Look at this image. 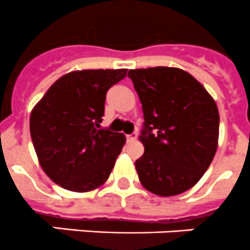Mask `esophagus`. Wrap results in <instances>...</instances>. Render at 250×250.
Masks as SVG:
<instances>
[{"label":"esophagus","mask_w":250,"mask_h":250,"mask_svg":"<svg viewBox=\"0 0 250 250\" xmlns=\"http://www.w3.org/2000/svg\"><path fill=\"white\" fill-rule=\"evenodd\" d=\"M137 137V132H132V134L126 135V140L127 141H134Z\"/></svg>","instance_id":"obj_1"}]
</instances>
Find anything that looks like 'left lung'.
Masks as SVG:
<instances>
[{
  "instance_id": "obj_1",
  "label": "left lung",
  "mask_w": 250,
  "mask_h": 250,
  "mask_svg": "<svg viewBox=\"0 0 250 250\" xmlns=\"http://www.w3.org/2000/svg\"><path fill=\"white\" fill-rule=\"evenodd\" d=\"M127 75L143 104L145 152L135 162L140 182L162 197L182 193L213 160L218 107L202 84L178 68L131 69Z\"/></svg>"
}]
</instances>
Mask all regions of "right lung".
Here are the masks:
<instances>
[{
  "instance_id": "add662e5",
  "label": "right lung",
  "mask_w": 250,
  "mask_h": 250,
  "mask_svg": "<svg viewBox=\"0 0 250 250\" xmlns=\"http://www.w3.org/2000/svg\"><path fill=\"white\" fill-rule=\"evenodd\" d=\"M126 69L72 72L59 78L34 106L32 143L43 171L61 187L86 192L109 178L125 136L100 129L106 93Z\"/></svg>"
}]
</instances>
